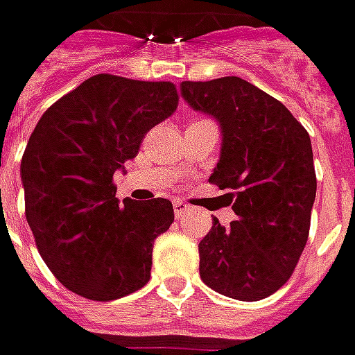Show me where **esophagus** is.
I'll list each match as a JSON object with an SVG mask.
<instances>
[{
  "label": "esophagus",
  "instance_id": "esophagus-1",
  "mask_svg": "<svg viewBox=\"0 0 355 355\" xmlns=\"http://www.w3.org/2000/svg\"><path fill=\"white\" fill-rule=\"evenodd\" d=\"M173 208H175V216H177V218H182L188 211V204H184L182 200H175Z\"/></svg>",
  "mask_w": 355,
  "mask_h": 355
}]
</instances>
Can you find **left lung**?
Masks as SVG:
<instances>
[{
    "label": "left lung",
    "instance_id": "left-lung-1",
    "mask_svg": "<svg viewBox=\"0 0 355 355\" xmlns=\"http://www.w3.org/2000/svg\"><path fill=\"white\" fill-rule=\"evenodd\" d=\"M190 107L218 118L223 146L209 182L231 190L237 221L218 218L200 241V278L239 301H259L293 274L307 245L317 194L313 147L301 122L241 77L182 81Z\"/></svg>",
    "mask_w": 355,
    "mask_h": 355
}]
</instances>
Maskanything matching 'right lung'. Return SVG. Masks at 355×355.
I'll list each match as a JSON object with an SVG mask.
<instances>
[{
    "instance_id": "right-lung-1",
    "label": "right lung",
    "mask_w": 355,
    "mask_h": 355,
    "mask_svg": "<svg viewBox=\"0 0 355 355\" xmlns=\"http://www.w3.org/2000/svg\"><path fill=\"white\" fill-rule=\"evenodd\" d=\"M177 105L171 81L98 73L38 120L21 161L25 216L46 266L69 291L114 301L151 278L153 243L175 221L173 204H120L112 177Z\"/></svg>"
}]
</instances>
